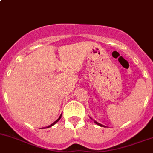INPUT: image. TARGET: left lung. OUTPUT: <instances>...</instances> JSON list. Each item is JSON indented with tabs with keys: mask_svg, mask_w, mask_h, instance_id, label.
Returning a JSON list of instances; mask_svg holds the SVG:
<instances>
[{
	"mask_svg": "<svg viewBox=\"0 0 153 153\" xmlns=\"http://www.w3.org/2000/svg\"><path fill=\"white\" fill-rule=\"evenodd\" d=\"M90 119H91V120H93V119H92L91 117H90ZM93 120L94 121V123H96V124H97V125H98V126H101V127H106V126H104V125H102V124L96 122V120Z\"/></svg>",
	"mask_w": 153,
	"mask_h": 153,
	"instance_id": "1",
	"label": "left lung"
}]
</instances>
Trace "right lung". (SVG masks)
I'll return each mask as SVG.
<instances>
[{"mask_svg": "<svg viewBox=\"0 0 153 153\" xmlns=\"http://www.w3.org/2000/svg\"><path fill=\"white\" fill-rule=\"evenodd\" d=\"M61 116H62V114H60V117H59V118H58V119H57V120H56V121H54V123H52V124H51V125H50V126H48L45 127V128H49V127L52 126H54V124H55V123H57V122H58V121H59V120H60V118H61Z\"/></svg>", "mask_w": 153, "mask_h": 153, "instance_id": "obj_1", "label": "right lung"}]
</instances>
